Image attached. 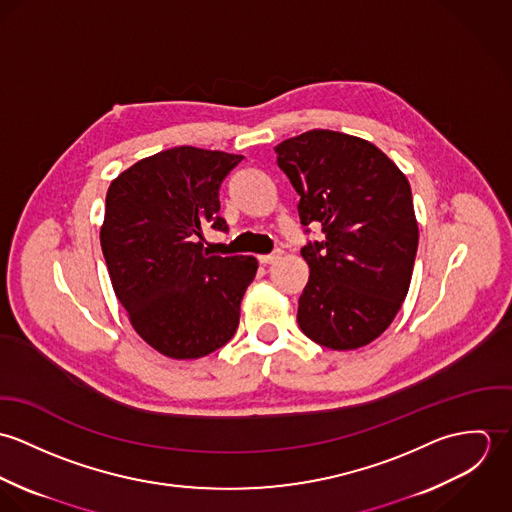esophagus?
I'll use <instances>...</instances> for the list:
<instances>
[{
  "mask_svg": "<svg viewBox=\"0 0 512 512\" xmlns=\"http://www.w3.org/2000/svg\"><path fill=\"white\" fill-rule=\"evenodd\" d=\"M280 256H282V252L276 250V252H272V254H262V256H258V262H260V264H272V262H276Z\"/></svg>",
  "mask_w": 512,
  "mask_h": 512,
  "instance_id": "esophagus-1",
  "label": "esophagus"
}]
</instances>
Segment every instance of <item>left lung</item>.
<instances>
[{"label": "left lung", "instance_id": "1", "mask_svg": "<svg viewBox=\"0 0 512 512\" xmlns=\"http://www.w3.org/2000/svg\"><path fill=\"white\" fill-rule=\"evenodd\" d=\"M276 153L305 232L319 222L325 234L301 248L309 282L299 329L333 351L365 347L388 329L410 288L418 250L410 183L378 147L341 132L309 130Z\"/></svg>", "mask_w": 512, "mask_h": 512}]
</instances>
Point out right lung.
I'll list each match as a JSON object with an SVG mask.
<instances>
[{"label":"right lung","instance_id":"right-lung-1","mask_svg":"<svg viewBox=\"0 0 512 512\" xmlns=\"http://www.w3.org/2000/svg\"><path fill=\"white\" fill-rule=\"evenodd\" d=\"M242 155L179 146L120 173L106 193L102 254L138 335L161 355L201 359L236 333L254 256H211L203 230H228L220 183Z\"/></svg>","mask_w":512,"mask_h":512}]
</instances>
